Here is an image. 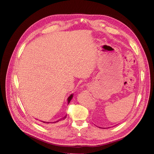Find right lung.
Instances as JSON below:
<instances>
[{
    "mask_svg": "<svg viewBox=\"0 0 154 154\" xmlns=\"http://www.w3.org/2000/svg\"><path fill=\"white\" fill-rule=\"evenodd\" d=\"M72 94H71V96H70L69 97H68V99H67V100H68V103H69V102L71 101V100H72ZM66 116H65L64 118H62V119H60V120H58L57 122H42V121H40L41 122H42V123H45V124H49V123H58V122H59L60 121H63L64 119H66Z\"/></svg>",
    "mask_w": 154,
    "mask_h": 154,
    "instance_id": "add662e5",
    "label": "right lung"
}]
</instances>
